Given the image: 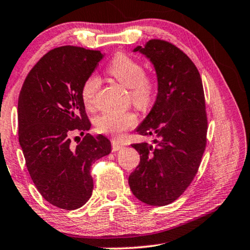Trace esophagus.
Segmentation results:
<instances>
[{
    "mask_svg": "<svg viewBox=\"0 0 250 250\" xmlns=\"http://www.w3.org/2000/svg\"><path fill=\"white\" fill-rule=\"evenodd\" d=\"M122 148V145L120 143L115 142V140H112V150L113 152H118V150H120Z\"/></svg>",
    "mask_w": 250,
    "mask_h": 250,
    "instance_id": "1",
    "label": "esophagus"
}]
</instances>
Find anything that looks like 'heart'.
Here are the masks:
<instances>
[{
    "label": "heart",
    "mask_w": 250,
    "mask_h": 250,
    "mask_svg": "<svg viewBox=\"0 0 250 250\" xmlns=\"http://www.w3.org/2000/svg\"><path fill=\"white\" fill-rule=\"evenodd\" d=\"M107 72L125 88L130 89L131 100L136 106L147 108L152 105L155 97V83L152 78L145 76V70L139 62L124 53H119L108 64ZM100 83V78L96 75H90L83 83L80 95L86 107L94 106ZM137 121L138 118L133 112L110 111L96 119V129L100 132L119 137L125 130L135 126Z\"/></svg>",
    "instance_id": "1"
}]
</instances>
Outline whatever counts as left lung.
I'll return each mask as SVG.
<instances>
[{"mask_svg":"<svg viewBox=\"0 0 250 250\" xmlns=\"http://www.w3.org/2000/svg\"><path fill=\"white\" fill-rule=\"evenodd\" d=\"M132 52L149 60L157 78L155 103L136 131L157 139L154 145H131L139 153L140 162L129 175V186L140 202L164 206L179 198L191 184L205 150L203 83L191 60L167 42L152 40Z\"/></svg>","mask_w":250,"mask_h":250,"instance_id":"1","label":"left lung"}]
</instances>
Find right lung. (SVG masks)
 <instances>
[{
    "label": "right lung",
    "instance_id": "right-lung-1",
    "mask_svg": "<svg viewBox=\"0 0 250 250\" xmlns=\"http://www.w3.org/2000/svg\"><path fill=\"white\" fill-rule=\"evenodd\" d=\"M104 55L77 46L54 48L30 70L20 90L19 144L28 172L44 199L59 208L85 205L94 187L90 165L111 153L103 135L87 133L71 145L73 133L90 129L80 93Z\"/></svg>",
    "mask_w": 250,
    "mask_h": 250
}]
</instances>
